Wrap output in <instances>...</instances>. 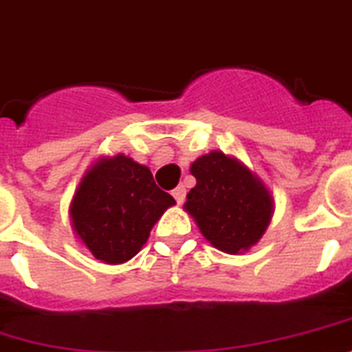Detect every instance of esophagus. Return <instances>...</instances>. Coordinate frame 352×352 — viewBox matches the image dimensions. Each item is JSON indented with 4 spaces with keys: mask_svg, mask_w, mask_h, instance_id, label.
Returning a JSON list of instances; mask_svg holds the SVG:
<instances>
[{
    "mask_svg": "<svg viewBox=\"0 0 352 352\" xmlns=\"http://www.w3.org/2000/svg\"><path fill=\"white\" fill-rule=\"evenodd\" d=\"M171 195H173V199L177 200V204H182L186 200V188L184 186H177L175 190L171 191Z\"/></svg>",
    "mask_w": 352,
    "mask_h": 352,
    "instance_id": "34e87169",
    "label": "esophagus"
}]
</instances>
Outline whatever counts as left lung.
I'll use <instances>...</instances> for the list:
<instances>
[{
  "label": "left lung",
  "mask_w": 352,
  "mask_h": 352,
  "mask_svg": "<svg viewBox=\"0 0 352 352\" xmlns=\"http://www.w3.org/2000/svg\"><path fill=\"white\" fill-rule=\"evenodd\" d=\"M197 186L184 208L204 238L227 254H240L259 241L272 218L274 200L258 177L238 159L209 152L191 164Z\"/></svg>",
  "instance_id": "8db88e82"
}]
</instances>
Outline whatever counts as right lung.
Listing matches in <instances>:
<instances>
[{
    "label": "right lung",
    "mask_w": 352,
    "mask_h": 352,
    "mask_svg": "<svg viewBox=\"0 0 352 352\" xmlns=\"http://www.w3.org/2000/svg\"><path fill=\"white\" fill-rule=\"evenodd\" d=\"M173 204L148 168L118 153L91 166L69 212L73 229L94 258L118 265L140 252L153 223Z\"/></svg>",
    "instance_id": "add662e5"
}]
</instances>
